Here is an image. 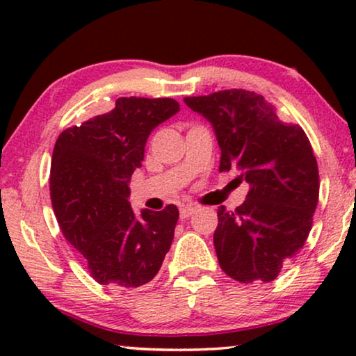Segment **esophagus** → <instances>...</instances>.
<instances>
[{
    "label": "esophagus",
    "mask_w": 356,
    "mask_h": 356,
    "mask_svg": "<svg viewBox=\"0 0 356 356\" xmlns=\"http://www.w3.org/2000/svg\"><path fill=\"white\" fill-rule=\"evenodd\" d=\"M194 212H196V206H191V204L179 207V216H181V218H186L189 216H193Z\"/></svg>",
    "instance_id": "34e87169"
}]
</instances>
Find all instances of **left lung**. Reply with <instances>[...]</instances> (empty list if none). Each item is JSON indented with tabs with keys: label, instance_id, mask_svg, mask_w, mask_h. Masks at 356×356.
I'll return each instance as SVG.
<instances>
[{
	"label": "left lung",
	"instance_id": "left-lung-1",
	"mask_svg": "<svg viewBox=\"0 0 356 356\" xmlns=\"http://www.w3.org/2000/svg\"><path fill=\"white\" fill-rule=\"evenodd\" d=\"M184 104L216 131L218 172L236 170V179L250 184L243 206L217 212L218 264L241 284L272 282L303 248L318 206L319 172L308 136L250 90L186 97Z\"/></svg>",
	"mask_w": 356,
	"mask_h": 356
}]
</instances>
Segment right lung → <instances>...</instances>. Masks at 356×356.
<instances>
[{
    "label": "right lung",
    "mask_w": 356,
    "mask_h": 356,
    "mask_svg": "<svg viewBox=\"0 0 356 356\" xmlns=\"http://www.w3.org/2000/svg\"><path fill=\"white\" fill-rule=\"evenodd\" d=\"M179 111L173 99L121 97L115 108L58 136L50 197L63 235L86 257L100 285L129 290L157 275L179 212L131 209L129 179L143 165L155 126Z\"/></svg>",
    "instance_id": "obj_1"
}]
</instances>
